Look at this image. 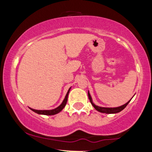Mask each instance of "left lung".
Listing matches in <instances>:
<instances>
[{
    "mask_svg": "<svg viewBox=\"0 0 152 152\" xmlns=\"http://www.w3.org/2000/svg\"><path fill=\"white\" fill-rule=\"evenodd\" d=\"M88 99H89L91 103L92 106L95 108V109H96L97 111H99V112L102 113H105V114H116V113H118L120 111H121L122 110L124 109L126 106L128 105V104L129 103L130 101H129L128 102L126 103L125 104L122 105L121 106H118V107H115V108H106V107H100V106H98L94 104L93 102H92V99L91 97V95L89 94V92L88 91Z\"/></svg>",
    "mask_w": 152,
    "mask_h": 152,
    "instance_id": "obj_1",
    "label": "left lung"
}]
</instances>
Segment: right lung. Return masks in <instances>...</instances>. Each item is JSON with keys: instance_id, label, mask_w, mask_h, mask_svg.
Returning a JSON list of instances; mask_svg holds the SVG:
<instances>
[{"instance_id": "obj_1", "label": "right lung", "mask_w": 152, "mask_h": 152, "mask_svg": "<svg viewBox=\"0 0 152 152\" xmlns=\"http://www.w3.org/2000/svg\"><path fill=\"white\" fill-rule=\"evenodd\" d=\"M70 89L71 88H69V91H68L67 94H66V96H65V99H64V100L63 101L62 104H61L60 106H58L57 108H56V109H52V110H36V109H30L32 110L33 111H34V112L37 113L38 114H43V115H48V116H50V115H54V114H58V113L60 112L61 110L64 109V107H65L66 104V102H67V99H68V96H69V91H70Z\"/></svg>"}]
</instances>
